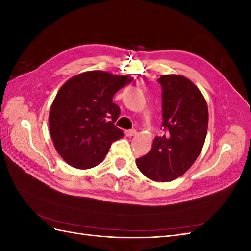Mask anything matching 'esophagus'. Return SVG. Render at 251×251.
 I'll list each match as a JSON object with an SVG mask.
<instances>
[{
	"label": "esophagus",
	"instance_id": "34e87169",
	"mask_svg": "<svg viewBox=\"0 0 251 251\" xmlns=\"http://www.w3.org/2000/svg\"><path fill=\"white\" fill-rule=\"evenodd\" d=\"M125 134H126V136H128V137H131V136H134V135L137 134V131H136V130H126V131L125 132Z\"/></svg>",
	"mask_w": 251,
	"mask_h": 251
}]
</instances>
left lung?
<instances>
[{
  "mask_svg": "<svg viewBox=\"0 0 251 251\" xmlns=\"http://www.w3.org/2000/svg\"><path fill=\"white\" fill-rule=\"evenodd\" d=\"M162 124L147 155L136 159L149 179L169 182L183 175L200 155L206 138L208 109L202 93L181 75H162Z\"/></svg>",
  "mask_w": 251,
  "mask_h": 251,
  "instance_id": "obj_1",
  "label": "left lung"
}]
</instances>
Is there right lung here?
<instances>
[{
	"label": "right lung",
	"mask_w": 251,
	"mask_h": 251,
	"mask_svg": "<svg viewBox=\"0 0 251 251\" xmlns=\"http://www.w3.org/2000/svg\"><path fill=\"white\" fill-rule=\"evenodd\" d=\"M131 81L128 76L89 71L59 89L50 109L49 127L57 153L68 164L80 170L94 168L111 144L124 137L115 126L120 109L113 96Z\"/></svg>",
	"instance_id": "right-lung-1"
}]
</instances>
